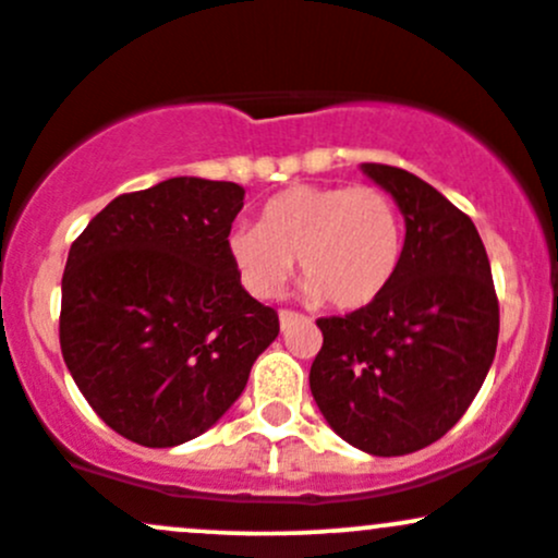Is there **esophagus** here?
Returning a JSON list of instances; mask_svg holds the SVG:
<instances>
[{"instance_id":"1","label":"esophagus","mask_w":558,"mask_h":558,"mask_svg":"<svg viewBox=\"0 0 558 558\" xmlns=\"http://www.w3.org/2000/svg\"><path fill=\"white\" fill-rule=\"evenodd\" d=\"M298 319H303V316L298 314V311H290V308H281V311H279V325H281V329H287L290 325H295Z\"/></svg>"}]
</instances>
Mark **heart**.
Returning a JSON list of instances; mask_svg holds the SVG:
<instances>
[{
	"instance_id": "1",
	"label": "heart",
	"mask_w": 558,
	"mask_h": 558,
	"mask_svg": "<svg viewBox=\"0 0 558 558\" xmlns=\"http://www.w3.org/2000/svg\"><path fill=\"white\" fill-rule=\"evenodd\" d=\"M226 253L255 298L279 295L298 260L305 295L353 311L397 277L401 215L377 185H290L263 205L257 226L229 231Z\"/></svg>"
}]
</instances>
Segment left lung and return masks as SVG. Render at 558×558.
Here are the masks:
<instances>
[{
	"label": "left lung",
	"instance_id": "obj_1",
	"mask_svg": "<svg viewBox=\"0 0 558 558\" xmlns=\"http://www.w3.org/2000/svg\"><path fill=\"white\" fill-rule=\"evenodd\" d=\"M362 170L404 215L401 260L377 301L316 319L325 343L308 383L340 439L397 458L434 445L469 410L495 359L500 305L463 209L401 167Z\"/></svg>",
	"mask_w": 558,
	"mask_h": 558
}]
</instances>
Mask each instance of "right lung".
<instances>
[{
  "label": "right lung",
  "instance_id": "right-lung-1",
  "mask_svg": "<svg viewBox=\"0 0 558 558\" xmlns=\"http://www.w3.org/2000/svg\"><path fill=\"white\" fill-rule=\"evenodd\" d=\"M229 181L170 178L109 202L63 271L61 351L98 417L143 447L205 434L247 386L279 316L233 271Z\"/></svg>",
  "mask_w": 558,
  "mask_h": 558
}]
</instances>
